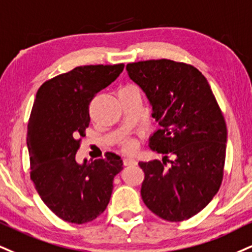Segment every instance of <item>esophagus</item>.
Here are the masks:
<instances>
[{"label":"esophagus","mask_w":252,"mask_h":252,"mask_svg":"<svg viewBox=\"0 0 252 252\" xmlns=\"http://www.w3.org/2000/svg\"><path fill=\"white\" fill-rule=\"evenodd\" d=\"M123 163L124 165H136L137 164V160L132 158V157H126V158L123 159Z\"/></svg>","instance_id":"34e87169"}]
</instances>
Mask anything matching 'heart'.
I'll list each match as a JSON object with an SVG mask.
<instances>
[{
    "label": "heart",
    "instance_id": "obj_1",
    "mask_svg": "<svg viewBox=\"0 0 252 252\" xmlns=\"http://www.w3.org/2000/svg\"><path fill=\"white\" fill-rule=\"evenodd\" d=\"M124 88H136V87H134V86H126V87H124ZM122 147H123V150L131 151V150L135 149L136 143H135L134 139H126V141L123 142Z\"/></svg>",
    "mask_w": 252,
    "mask_h": 252
}]
</instances>
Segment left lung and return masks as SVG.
Wrapping results in <instances>:
<instances>
[{
	"label": "left lung",
	"instance_id": "1",
	"mask_svg": "<svg viewBox=\"0 0 252 252\" xmlns=\"http://www.w3.org/2000/svg\"><path fill=\"white\" fill-rule=\"evenodd\" d=\"M126 71L143 90L160 126L150 136L149 147L163 154V162L138 163L145 175L142 199L163 220H186L207 207L222 183L226 150L222 111L195 66L163 59L129 63Z\"/></svg>",
	"mask_w": 252,
	"mask_h": 252
}]
</instances>
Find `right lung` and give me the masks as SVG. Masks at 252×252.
<instances>
[{
	"instance_id": "add662e5",
	"label": "right lung",
	"mask_w": 252,
	"mask_h": 252,
	"mask_svg": "<svg viewBox=\"0 0 252 252\" xmlns=\"http://www.w3.org/2000/svg\"><path fill=\"white\" fill-rule=\"evenodd\" d=\"M123 69V63L76 66L45 82L36 94L27 132L30 177L45 205L65 222L83 224L98 217L123 169L114 153L76 162L80 137L89 126L90 102Z\"/></svg>"
}]
</instances>
